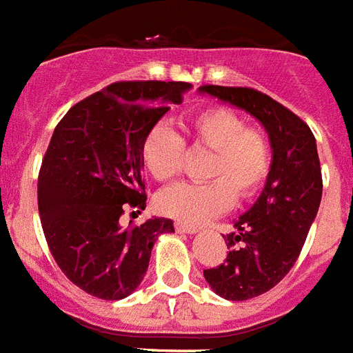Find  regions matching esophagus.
<instances>
[{"mask_svg":"<svg viewBox=\"0 0 353 353\" xmlns=\"http://www.w3.org/2000/svg\"><path fill=\"white\" fill-rule=\"evenodd\" d=\"M176 230L179 233H187V235H194L200 231V228H196V225H187V224H176Z\"/></svg>","mask_w":353,"mask_h":353,"instance_id":"obj_1","label":"esophagus"}]
</instances>
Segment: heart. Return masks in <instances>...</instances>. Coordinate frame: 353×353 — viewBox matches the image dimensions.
<instances>
[{"label": "heart", "mask_w": 353, "mask_h": 353, "mask_svg": "<svg viewBox=\"0 0 353 353\" xmlns=\"http://www.w3.org/2000/svg\"><path fill=\"white\" fill-rule=\"evenodd\" d=\"M192 146L211 150L207 161V183H177L161 190L155 207L161 214L179 224L200 225L230 209L235 196L250 198L270 172L272 150L266 134L246 128L241 114L228 107L198 111L185 123ZM185 144L179 134L165 123L148 131L142 142V161L150 176L168 181L181 168Z\"/></svg>", "instance_id": "obj_1"}]
</instances>
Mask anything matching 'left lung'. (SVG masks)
I'll return each instance as SVG.
<instances>
[{
    "label": "left lung",
    "instance_id": "left-lung-1",
    "mask_svg": "<svg viewBox=\"0 0 353 353\" xmlns=\"http://www.w3.org/2000/svg\"><path fill=\"white\" fill-rule=\"evenodd\" d=\"M201 94L242 109L268 133L272 163L263 192L233 222L225 236L230 254L203 270L207 283L225 300H250L281 281L302 252L322 200V172L311 129L270 96L242 87H200ZM241 241V249L235 247Z\"/></svg>",
    "mask_w": 353,
    "mask_h": 353
}]
</instances>
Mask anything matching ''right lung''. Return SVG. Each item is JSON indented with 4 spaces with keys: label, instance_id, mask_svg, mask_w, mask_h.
I'll return each instance as SVG.
<instances>
[{
    "label": "right lung",
    "instance_id": "obj_1",
    "mask_svg": "<svg viewBox=\"0 0 353 353\" xmlns=\"http://www.w3.org/2000/svg\"><path fill=\"white\" fill-rule=\"evenodd\" d=\"M183 81H120L75 103L53 131L39 174L46 241L64 276L101 300H122L146 276L170 219L122 228L125 207H146L142 142L183 101Z\"/></svg>",
    "mask_w": 353,
    "mask_h": 353
}]
</instances>
